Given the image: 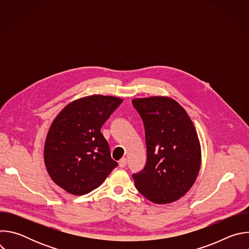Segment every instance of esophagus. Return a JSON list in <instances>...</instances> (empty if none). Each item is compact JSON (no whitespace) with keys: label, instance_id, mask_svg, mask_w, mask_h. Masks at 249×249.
Returning a JSON list of instances; mask_svg holds the SVG:
<instances>
[{"label":"esophagus","instance_id":"obj_1","mask_svg":"<svg viewBox=\"0 0 249 249\" xmlns=\"http://www.w3.org/2000/svg\"><path fill=\"white\" fill-rule=\"evenodd\" d=\"M118 163H119V166H120L121 168L125 167V166H126V163H127V160H126V158H122V159L118 161Z\"/></svg>","mask_w":249,"mask_h":249}]
</instances>
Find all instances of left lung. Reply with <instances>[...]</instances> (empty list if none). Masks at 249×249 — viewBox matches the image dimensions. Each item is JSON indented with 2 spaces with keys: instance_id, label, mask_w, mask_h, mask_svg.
<instances>
[{
  "instance_id": "1",
  "label": "left lung",
  "mask_w": 249,
  "mask_h": 249,
  "mask_svg": "<svg viewBox=\"0 0 249 249\" xmlns=\"http://www.w3.org/2000/svg\"><path fill=\"white\" fill-rule=\"evenodd\" d=\"M145 126L147 162L134 173L138 191L151 202L168 204L185 195L201 165L194 124L182 106L167 96L132 100Z\"/></svg>"
}]
</instances>
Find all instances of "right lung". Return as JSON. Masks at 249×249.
Wrapping results in <instances>:
<instances>
[{"label":"right lung","mask_w":249,"mask_h":249,"mask_svg":"<svg viewBox=\"0 0 249 249\" xmlns=\"http://www.w3.org/2000/svg\"><path fill=\"white\" fill-rule=\"evenodd\" d=\"M121 102L110 95L82 97L69 103L52 122L44 161L51 179L68 193H89L118 165L100 129Z\"/></svg>","instance_id":"add662e5"}]
</instances>
